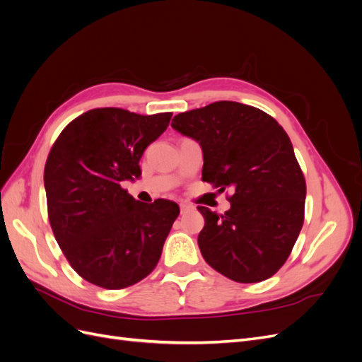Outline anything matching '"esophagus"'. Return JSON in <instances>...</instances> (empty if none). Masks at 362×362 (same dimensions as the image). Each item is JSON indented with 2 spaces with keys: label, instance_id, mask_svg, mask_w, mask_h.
<instances>
[{
  "label": "esophagus",
  "instance_id": "1",
  "mask_svg": "<svg viewBox=\"0 0 362 362\" xmlns=\"http://www.w3.org/2000/svg\"><path fill=\"white\" fill-rule=\"evenodd\" d=\"M180 208H181V214H184V213L192 211L194 206L192 204H189V202H180Z\"/></svg>",
  "mask_w": 362,
  "mask_h": 362
}]
</instances>
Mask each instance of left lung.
<instances>
[{
    "instance_id": "8db88e82",
    "label": "left lung",
    "mask_w": 362,
    "mask_h": 362,
    "mask_svg": "<svg viewBox=\"0 0 362 362\" xmlns=\"http://www.w3.org/2000/svg\"><path fill=\"white\" fill-rule=\"evenodd\" d=\"M199 141L202 181L231 189L225 214L198 206L204 259L235 282H259L284 266L303 225L306 184L290 137L259 108L217 101L172 119Z\"/></svg>"
}]
</instances>
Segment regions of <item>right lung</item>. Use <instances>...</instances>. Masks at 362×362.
Listing matches in <instances>:
<instances>
[{"instance_id":"add662e5","label":"right lung","mask_w":362,"mask_h":362,"mask_svg":"<svg viewBox=\"0 0 362 362\" xmlns=\"http://www.w3.org/2000/svg\"><path fill=\"white\" fill-rule=\"evenodd\" d=\"M170 117L93 108L54 141L43 172L48 218L64 257L87 282L120 290L156 269L180 206L139 202L122 181L140 177L141 156Z\"/></svg>"}]
</instances>
